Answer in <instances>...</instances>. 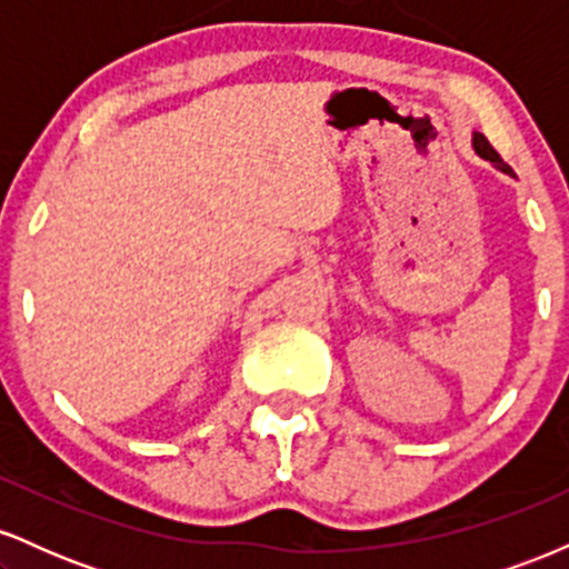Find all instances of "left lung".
<instances>
[{
	"label": "left lung",
	"mask_w": 569,
	"mask_h": 569,
	"mask_svg": "<svg viewBox=\"0 0 569 569\" xmlns=\"http://www.w3.org/2000/svg\"><path fill=\"white\" fill-rule=\"evenodd\" d=\"M473 149H476V152H479V154H481V158H485V160H489V162H495V166H498L502 173L513 176V171H511V166H506V162H502V158H500V154H498V152H495V147H492V143H489V141H487V139H485V136H481V133H473Z\"/></svg>",
	"instance_id": "left-lung-1"
}]
</instances>
